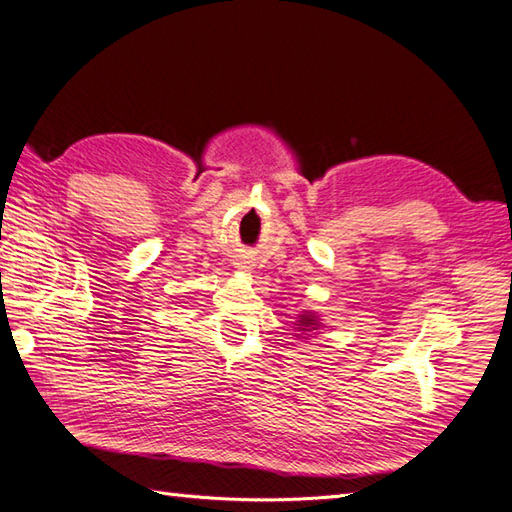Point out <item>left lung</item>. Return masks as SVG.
<instances>
[{"mask_svg": "<svg viewBox=\"0 0 512 512\" xmlns=\"http://www.w3.org/2000/svg\"><path fill=\"white\" fill-rule=\"evenodd\" d=\"M296 325H299V331H303V334H307V331H314L318 329V318L312 314V312H305L299 316V320H296Z\"/></svg>", "mask_w": 512, "mask_h": 512, "instance_id": "left-lung-1", "label": "left lung"}]
</instances>
